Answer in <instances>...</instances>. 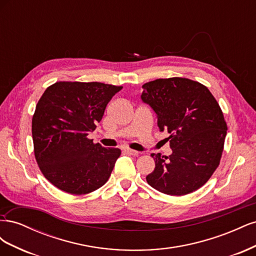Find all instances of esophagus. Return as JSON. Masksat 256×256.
<instances>
[{
	"mask_svg": "<svg viewBox=\"0 0 256 256\" xmlns=\"http://www.w3.org/2000/svg\"><path fill=\"white\" fill-rule=\"evenodd\" d=\"M125 152L128 154H131V156H138V152H136V150H129V148H127V150H125Z\"/></svg>",
	"mask_w": 256,
	"mask_h": 256,
	"instance_id": "esophagus-1",
	"label": "esophagus"
}]
</instances>
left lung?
<instances>
[{
    "instance_id": "1",
    "label": "left lung",
    "mask_w": 256,
    "mask_h": 256,
    "mask_svg": "<svg viewBox=\"0 0 256 256\" xmlns=\"http://www.w3.org/2000/svg\"><path fill=\"white\" fill-rule=\"evenodd\" d=\"M141 98L157 114L160 131H168L172 154H152L154 170L146 176L154 189L168 196L198 190L219 166L226 122L205 85L186 78L157 79L143 85Z\"/></svg>"
}]
</instances>
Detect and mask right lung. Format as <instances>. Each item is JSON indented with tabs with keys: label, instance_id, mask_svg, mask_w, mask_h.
Masks as SVG:
<instances>
[{
	"label": "right lung",
	"instance_id": "add662e5",
	"mask_svg": "<svg viewBox=\"0 0 256 256\" xmlns=\"http://www.w3.org/2000/svg\"><path fill=\"white\" fill-rule=\"evenodd\" d=\"M122 86L60 81L44 90L32 120L34 154L42 173L62 191L81 196L108 182L118 148L92 143L88 134Z\"/></svg>",
	"mask_w": 256,
	"mask_h": 256
}]
</instances>
